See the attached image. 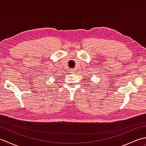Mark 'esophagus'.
<instances>
[{"instance_id": "obj_1", "label": "esophagus", "mask_w": 146, "mask_h": 146, "mask_svg": "<svg viewBox=\"0 0 146 146\" xmlns=\"http://www.w3.org/2000/svg\"><path fill=\"white\" fill-rule=\"evenodd\" d=\"M76 71V69H73V70H70V73H75V72Z\"/></svg>"}]
</instances>
